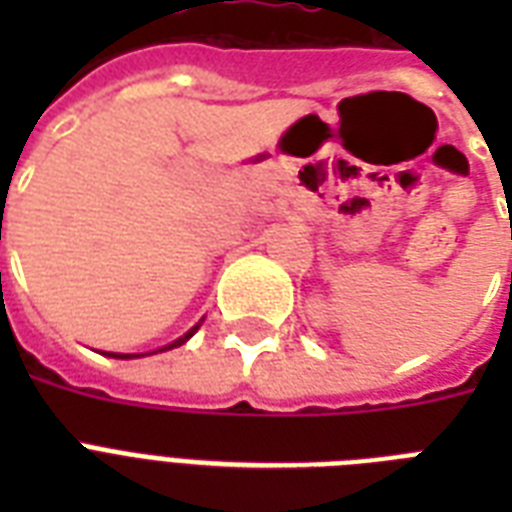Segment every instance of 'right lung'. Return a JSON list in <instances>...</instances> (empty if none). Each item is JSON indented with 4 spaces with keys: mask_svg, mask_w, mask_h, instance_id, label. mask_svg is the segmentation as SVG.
Returning a JSON list of instances; mask_svg holds the SVG:
<instances>
[{
    "mask_svg": "<svg viewBox=\"0 0 512 512\" xmlns=\"http://www.w3.org/2000/svg\"><path fill=\"white\" fill-rule=\"evenodd\" d=\"M199 327H201V321H199V324H196V327L188 329V332H185L183 337H177V340H172L170 345H162V348L151 350V353H164V350H172V348H177V345H183V342H188L193 335H196V329H199ZM151 353H103V356H111V358H140V356H151Z\"/></svg>",
    "mask_w": 512,
    "mask_h": 512,
    "instance_id": "add662e5",
    "label": "right lung"
}]
</instances>
